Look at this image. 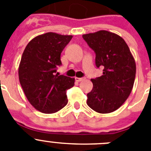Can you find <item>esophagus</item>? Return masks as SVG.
I'll return each instance as SVG.
<instances>
[{
    "label": "esophagus",
    "instance_id": "obj_1",
    "mask_svg": "<svg viewBox=\"0 0 151 151\" xmlns=\"http://www.w3.org/2000/svg\"><path fill=\"white\" fill-rule=\"evenodd\" d=\"M75 79H76V82H82V81H83V80H85V78H77V77H76V78H75Z\"/></svg>",
    "mask_w": 151,
    "mask_h": 151
}]
</instances>
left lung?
<instances>
[{"label":"left lung","instance_id":"obj_1","mask_svg":"<svg viewBox=\"0 0 151 151\" xmlns=\"http://www.w3.org/2000/svg\"><path fill=\"white\" fill-rule=\"evenodd\" d=\"M82 37L95 52L96 66H104L103 76L91 79L93 88L87 94V104L97 113H112L123 104L132 90L134 57L123 38L115 33L101 30Z\"/></svg>","mask_w":151,"mask_h":151}]
</instances>
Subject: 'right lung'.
I'll use <instances>...</instances> for the list:
<instances>
[{
  "label": "right lung",
  "mask_w": 151,
  "mask_h": 151,
  "mask_svg": "<svg viewBox=\"0 0 151 151\" xmlns=\"http://www.w3.org/2000/svg\"><path fill=\"white\" fill-rule=\"evenodd\" d=\"M73 35L54 32L40 35L24 50L19 66V79L28 101L36 110L54 113L67 104L66 90L75 79L57 73L60 54Z\"/></svg>",
  "instance_id": "right-lung-1"
}]
</instances>
